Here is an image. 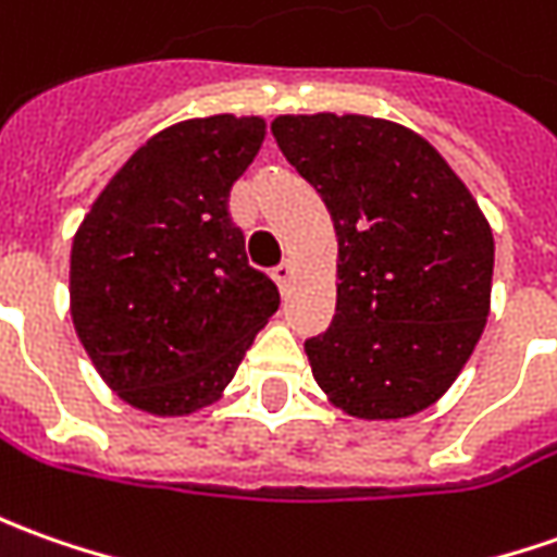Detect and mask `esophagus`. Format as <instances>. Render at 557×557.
<instances>
[{
	"mask_svg": "<svg viewBox=\"0 0 557 557\" xmlns=\"http://www.w3.org/2000/svg\"><path fill=\"white\" fill-rule=\"evenodd\" d=\"M293 271H295L293 259H283V262L271 271V277H274V283L280 286V293H286V289H289V283H293Z\"/></svg>",
	"mask_w": 557,
	"mask_h": 557,
	"instance_id": "esophagus-1",
	"label": "esophagus"
}]
</instances>
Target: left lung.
Masks as SVG:
<instances>
[{"label": "left lung", "mask_w": 557, "mask_h": 557, "mask_svg": "<svg viewBox=\"0 0 557 557\" xmlns=\"http://www.w3.org/2000/svg\"><path fill=\"white\" fill-rule=\"evenodd\" d=\"M280 151L326 203L338 237L332 326L305 342L326 399L359 421L438 403L491 313L494 234L421 134L372 115H280Z\"/></svg>", "instance_id": "1"}]
</instances>
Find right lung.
I'll use <instances>...</instances> for the list:
<instances>
[{
  "mask_svg": "<svg viewBox=\"0 0 557 557\" xmlns=\"http://www.w3.org/2000/svg\"><path fill=\"white\" fill-rule=\"evenodd\" d=\"M264 143L259 115L170 124L127 158L72 237L70 310L109 389L158 418L225 393L280 293L249 268L231 185Z\"/></svg>",
  "mask_w": 557,
  "mask_h": 557,
  "instance_id": "right-lung-1",
  "label": "right lung"
}]
</instances>
